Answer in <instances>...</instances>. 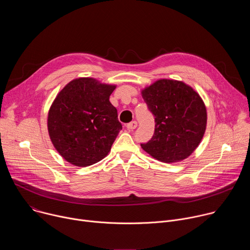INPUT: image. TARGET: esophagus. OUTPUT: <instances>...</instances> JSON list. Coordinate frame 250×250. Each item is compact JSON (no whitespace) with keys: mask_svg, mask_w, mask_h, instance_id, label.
Listing matches in <instances>:
<instances>
[{"mask_svg":"<svg viewBox=\"0 0 250 250\" xmlns=\"http://www.w3.org/2000/svg\"><path fill=\"white\" fill-rule=\"evenodd\" d=\"M136 126H137V123H136L135 121H133V122H131V123H129V124L126 125V128H127V129H130V130L136 128Z\"/></svg>","mask_w":250,"mask_h":250,"instance_id":"34e87169","label":"esophagus"}]
</instances>
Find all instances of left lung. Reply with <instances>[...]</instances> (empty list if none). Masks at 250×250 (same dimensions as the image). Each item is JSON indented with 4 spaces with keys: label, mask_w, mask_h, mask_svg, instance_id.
Returning a JSON list of instances; mask_svg holds the SVG:
<instances>
[{
    "label": "left lung",
    "mask_w": 250,
    "mask_h": 250,
    "mask_svg": "<svg viewBox=\"0 0 250 250\" xmlns=\"http://www.w3.org/2000/svg\"><path fill=\"white\" fill-rule=\"evenodd\" d=\"M155 117L152 138L141 148L165 163L188 158L206 131L207 109L200 95L182 81L159 79L141 90Z\"/></svg>",
    "instance_id": "obj_1"
}]
</instances>
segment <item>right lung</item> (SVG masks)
Instances as JSON below:
<instances>
[{"instance_id": "add662e5", "label": "right lung", "mask_w": 250, "mask_h": 250, "mask_svg": "<svg viewBox=\"0 0 250 250\" xmlns=\"http://www.w3.org/2000/svg\"><path fill=\"white\" fill-rule=\"evenodd\" d=\"M116 88L81 77L57 94L48 111L47 128L53 146L67 162L90 166L111 151L123 127L110 102Z\"/></svg>"}]
</instances>
